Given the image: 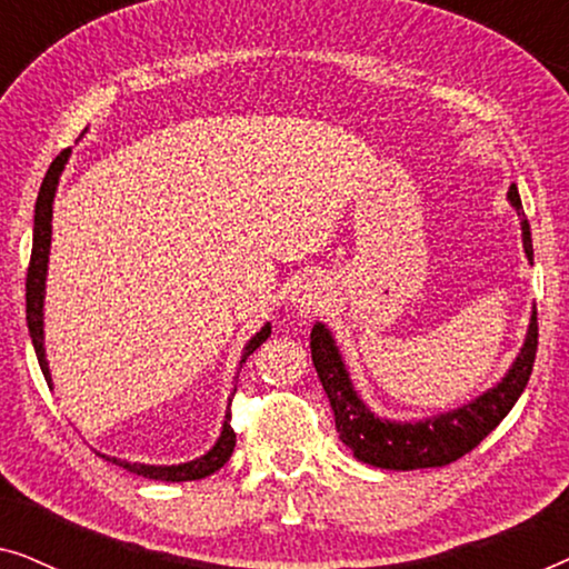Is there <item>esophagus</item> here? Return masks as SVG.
I'll return each mask as SVG.
<instances>
[{
  "label": "esophagus",
  "instance_id": "1",
  "mask_svg": "<svg viewBox=\"0 0 569 569\" xmlns=\"http://www.w3.org/2000/svg\"><path fill=\"white\" fill-rule=\"evenodd\" d=\"M326 300H329V284H326L321 277L302 279V282L298 284V290H295V295H292L295 308L306 316L318 313V310L326 306Z\"/></svg>",
  "mask_w": 569,
  "mask_h": 569
}]
</instances>
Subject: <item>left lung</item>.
<instances>
[{
  "mask_svg": "<svg viewBox=\"0 0 569 569\" xmlns=\"http://www.w3.org/2000/svg\"><path fill=\"white\" fill-rule=\"evenodd\" d=\"M508 197L520 217V224H523L526 256L528 261H533L531 228H528L516 186H510ZM536 347H539V321H536L533 310L526 345L520 349L518 360L512 362L508 376L492 391H487L461 409L425 419V422H388V419L372 415L360 401V396L355 393L329 329L323 323H316L313 331H310L313 365L323 383V391L329 396L341 442L352 450L357 461L391 471L448 466L477 448L508 417V411L516 407L520 393H523L536 362Z\"/></svg>",
  "mask_w": 569,
  "mask_h": 569,
  "instance_id": "left-lung-1",
  "label": "left lung"
}]
</instances>
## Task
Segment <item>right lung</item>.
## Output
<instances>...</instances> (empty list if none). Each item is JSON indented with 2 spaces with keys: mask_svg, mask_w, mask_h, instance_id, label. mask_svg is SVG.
Returning a JSON list of instances; mask_svg holds the SVG:
<instances>
[{
  "mask_svg": "<svg viewBox=\"0 0 569 569\" xmlns=\"http://www.w3.org/2000/svg\"><path fill=\"white\" fill-rule=\"evenodd\" d=\"M69 147L61 150L57 158H53L51 168L46 170V178L41 183V191H38L36 199V220H33V251H30V263H28V277H26V316H28V331L30 339H33L36 347V357L38 365H41L46 383L51 386V376H49V362H46V352H43V287H46V263H49V246H51V204H53V193H57V183L61 170H64V162L69 158ZM271 326L267 323L263 329L256 333V337L248 341L243 360H248V355H253L263 341L269 339ZM232 448H236V430L230 427V411L224 415V425H222V435L217 440V446L209 450L207 456L197 458L191 463H181V466H144V463H129V461H116V458H108L121 469H129L131 473H139L144 479H154V481H193V479H204L209 473H214L217 469H222L224 463L230 461Z\"/></svg>",
  "mask_w": 569,
  "mask_h": 569,
  "instance_id": "add662e5",
  "label": "right lung"
}]
</instances>
